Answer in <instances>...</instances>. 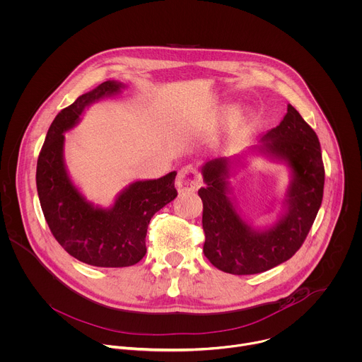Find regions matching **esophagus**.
<instances>
[{
	"instance_id": "34e87169",
	"label": "esophagus",
	"mask_w": 362,
	"mask_h": 362,
	"mask_svg": "<svg viewBox=\"0 0 362 362\" xmlns=\"http://www.w3.org/2000/svg\"><path fill=\"white\" fill-rule=\"evenodd\" d=\"M200 186L199 172L193 166H185L179 170L176 177V189L179 193H189L197 190Z\"/></svg>"
}]
</instances>
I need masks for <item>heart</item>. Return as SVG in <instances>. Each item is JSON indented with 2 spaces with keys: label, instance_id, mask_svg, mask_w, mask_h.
Masks as SVG:
<instances>
[{
  "label": "heart",
  "instance_id": "obj_1",
  "mask_svg": "<svg viewBox=\"0 0 362 362\" xmlns=\"http://www.w3.org/2000/svg\"><path fill=\"white\" fill-rule=\"evenodd\" d=\"M237 114V108L233 107V105H228L226 107L223 111H221V118H233L235 117ZM250 121H251V115L248 112H244L241 114L238 118L234 119V122L230 125V129H228V139L230 141H237L240 138V135L247 129V127L250 125Z\"/></svg>",
  "mask_w": 362,
  "mask_h": 362
}]
</instances>
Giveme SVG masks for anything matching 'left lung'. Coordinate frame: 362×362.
<instances>
[{"label": "left lung", "mask_w": 362, "mask_h": 362, "mask_svg": "<svg viewBox=\"0 0 362 362\" xmlns=\"http://www.w3.org/2000/svg\"><path fill=\"white\" fill-rule=\"evenodd\" d=\"M248 154L264 156L286 164L291 180L283 210L269 228L250 225L230 196L229 177L245 164ZM204 255L223 272L261 274L292 258L302 247L323 200L325 166L320 142L299 111L288 112L276 128L268 131L259 145L233 158L209 160L202 168Z\"/></svg>", "instance_id": "8db88e82"}]
</instances>
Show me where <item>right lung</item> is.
<instances>
[{
    "instance_id": "right-lung-1",
    "label": "right lung",
    "mask_w": 362,
    "mask_h": 362,
    "mask_svg": "<svg viewBox=\"0 0 362 362\" xmlns=\"http://www.w3.org/2000/svg\"><path fill=\"white\" fill-rule=\"evenodd\" d=\"M127 86L107 80L81 94L53 119L36 166V189L46 223L56 241L76 259L100 268H122L139 262L151 218L170 203L176 172L159 179L135 180L110 207L87 200L73 183L64 162V132L76 127L86 108L114 97Z\"/></svg>"
}]
</instances>
